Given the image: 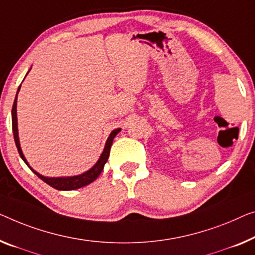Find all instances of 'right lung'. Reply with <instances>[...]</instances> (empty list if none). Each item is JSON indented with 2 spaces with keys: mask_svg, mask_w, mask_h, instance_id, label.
<instances>
[{
  "mask_svg": "<svg viewBox=\"0 0 255 255\" xmlns=\"http://www.w3.org/2000/svg\"><path fill=\"white\" fill-rule=\"evenodd\" d=\"M20 86H19L18 91H19V89H20ZM11 115H12V131H13L14 143H16V146H17V149H18L19 155H20L22 160L25 161V164L29 167V165L27 164V161H26V159L24 157V154H22V151L20 149V144H19L18 127H17V95H16V98H14ZM120 130H121L120 128L112 130V132L109 136L108 140H106V144H105L103 153H102L100 159H98V161L96 162V165H95L93 168H90L89 170H87L86 173L81 174V175L71 176V177H45V176L41 175V174H39L37 172H35V170L30 168V167H29V168L32 169V172L35 174V175L39 176L41 180L44 181L45 183L49 184L52 188L57 189V190H74V189H79V188L85 187V185L90 184L91 182H94L98 176H100V174L102 173V170H103V168H104V165L106 164V161H108V159H109L110 149H111L113 138L116 137V135Z\"/></svg>",
  "mask_w": 255,
  "mask_h": 255,
  "instance_id": "obj_1",
  "label": "right lung"
}]
</instances>
